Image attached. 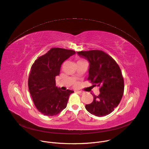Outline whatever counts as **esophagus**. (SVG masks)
Segmentation results:
<instances>
[{
    "label": "esophagus",
    "instance_id": "esophagus-1",
    "mask_svg": "<svg viewBox=\"0 0 149 149\" xmlns=\"http://www.w3.org/2000/svg\"><path fill=\"white\" fill-rule=\"evenodd\" d=\"M76 92H77L78 94H79V95H83V94H84V93H83V92L81 91H77Z\"/></svg>",
    "mask_w": 149,
    "mask_h": 149
}]
</instances>
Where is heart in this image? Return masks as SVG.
Returning <instances> with one entry per match:
<instances>
[{
  "instance_id": "1",
  "label": "heart",
  "mask_w": 149,
  "mask_h": 149,
  "mask_svg": "<svg viewBox=\"0 0 149 149\" xmlns=\"http://www.w3.org/2000/svg\"><path fill=\"white\" fill-rule=\"evenodd\" d=\"M86 62V61L84 60H83V59H79L77 61V63H78V62Z\"/></svg>"
}]
</instances>
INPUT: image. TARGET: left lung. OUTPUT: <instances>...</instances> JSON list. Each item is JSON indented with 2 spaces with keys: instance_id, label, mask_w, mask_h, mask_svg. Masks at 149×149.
I'll return each instance as SVG.
<instances>
[{
  "instance_id": "1",
  "label": "left lung",
  "mask_w": 149,
  "mask_h": 149,
  "mask_svg": "<svg viewBox=\"0 0 149 149\" xmlns=\"http://www.w3.org/2000/svg\"><path fill=\"white\" fill-rule=\"evenodd\" d=\"M78 55L89 62L88 79L100 87L98 96L93 95L91 103L86 109L92 115L101 117L109 115L118 106L124 90V78L115 60L102 50L81 51Z\"/></svg>"
}]
</instances>
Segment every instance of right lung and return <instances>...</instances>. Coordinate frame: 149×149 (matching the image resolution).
<instances>
[{
	"instance_id": "add662e5",
	"label": "right lung",
	"mask_w": 149,
	"mask_h": 149,
	"mask_svg": "<svg viewBox=\"0 0 149 149\" xmlns=\"http://www.w3.org/2000/svg\"><path fill=\"white\" fill-rule=\"evenodd\" d=\"M74 54V50L52 48L36 60L31 66L28 83L29 91L36 108L45 115L52 116L60 113L74 93L57 87L55 78L59 75L62 63Z\"/></svg>"
}]
</instances>
